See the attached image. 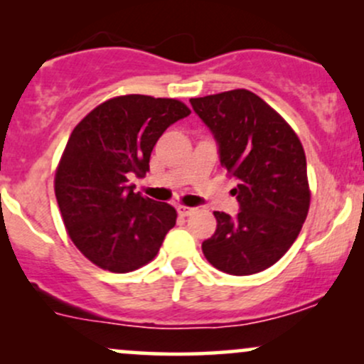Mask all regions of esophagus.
<instances>
[{"mask_svg":"<svg viewBox=\"0 0 364 364\" xmlns=\"http://www.w3.org/2000/svg\"><path fill=\"white\" fill-rule=\"evenodd\" d=\"M195 212L193 207H186V205H178V214L183 215V217H188L191 215Z\"/></svg>","mask_w":364,"mask_h":364,"instance_id":"1","label":"esophagus"}]
</instances>
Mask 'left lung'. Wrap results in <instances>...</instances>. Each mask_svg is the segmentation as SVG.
I'll use <instances>...</instances> for the list:
<instances>
[{
  "mask_svg": "<svg viewBox=\"0 0 364 364\" xmlns=\"http://www.w3.org/2000/svg\"><path fill=\"white\" fill-rule=\"evenodd\" d=\"M214 135L220 166L237 179L240 212H214L217 229L202 243L215 269L250 275L272 267L294 243L310 208L306 157L298 135L245 89L190 99Z\"/></svg>",
  "mask_w": 364,
  "mask_h": 364,
  "instance_id": "1",
  "label": "left lung"
}]
</instances>
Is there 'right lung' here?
Here are the masks:
<instances>
[{
  "instance_id": "right-lung-1",
  "label": "right lung",
  "mask_w": 364,
  "mask_h": 364,
  "mask_svg": "<svg viewBox=\"0 0 364 364\" xmlns=\"http://www.w3.org/2000/svg\"><path fill=\"white\" fill-rule=\"evenodd\" d=\"M190 109L176 99L121 95L95 107L75 127L54 178L70 237L92 263L132 272L156 257L176 224V210L135 193L129 178L149 173L162 133Z\"/></svg>"
}]
</instances>
